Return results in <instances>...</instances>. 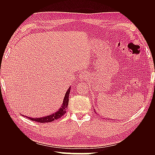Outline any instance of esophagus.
Returning <instances> with one entry per match:
<instances>
[{
    "instance_id": "obj_1",
    "label": "esophagus",
    "mask_w": 155,
    "mask_h": 155,
    "mask_svg": "<svg viewBox=\"0 0 155 155\" xmlns=\"http://www.w3.org/2000/svg\"><path fill=\"white\" fill-rule=\"evenodd\" d=\"M88 73L85 72H81L80 74H79V79L80 81H84V80H87L89 78H88Z\"/></svg>"
}]
</instances>
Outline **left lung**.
Returning a JSON list of instances; mask_svg holds the SVG:
<instances>
[{
	"label": "left lung",
	"instance_id": "8db88e82",
	"mask_svg": "<svg viewBox=\"0 0 155 155\" xmlns=\"http://www.w3.org/2000/svg\"><path fill=\"white\" fill-rule=\"evenodd\" d=\"M94 111H95V112H96V110H95V109H94ZM96 113H97V112H96Z\"/></svg>",
	"mask_w": 155,
	"mask_h": 155
}]
</instances>
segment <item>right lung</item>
<instances>
[{"label": "right lung", "mask_w": 155, "mask_h": 155, "mask_svg": "<svg viewBox=\"0 0 155 155\" xmlns=\"http://www.w3.org/2000/svg\"><path fill=\"white\" fill-rule=\"evenodd\" d=\"M70 88L71 87H69L67 91L66 92V94H65L63 104L61 105V107L60 109L56 111L54 113L51 114L50 115L44 116V117H41V118H30V117H28L23 116L25 117H26V118H29L30 120L32 121H37V122L39 123H48V122H52L54 120H58L61 117L66 113V109L68 107V100H69V95H70Z\"/></svg>", "instance_id": "add662e5"}]
</instances>
